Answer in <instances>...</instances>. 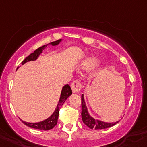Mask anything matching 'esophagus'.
<instances>
[{
  "mask_svg": "<svg viewBox=\"0 0 147 147\" xmlns=\"http://www.w3.org/2000/svg\"><path fill=\"white\" fill-rule=\"evenodd\" d=\"M71 88H72V90L73 91V93L76 94V93H78L80 91V90L82 88V85L80 83V82H79L78 80H75V81H74L72 83Z\"/></svg>",
  "mask_w": 147,
  "mask_h": 147,
  "instance_id": "esophagus-1",
  "label": "esophagus"
}]
</instances>
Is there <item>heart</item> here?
I'll use <instances>...</instances> for the list:
<instances>
[{
    "instance_id": "heart-1",
    "label": "heart",
    "mask_w": 147,
    "mask_h": 147,
    "mask_svg": "<svg viewBox=\"0 0 147 147\" xmlns=\"http://www.w3.org/2000/svg\"><path fill=\"white\" fill-rule=\"evenodd\" d=\"M101 59L98 57H91L86 60L84 63L85 69H91L98 67L101 64Z\"/></svg>"
}]
</instances>
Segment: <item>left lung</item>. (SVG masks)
Masks as SVG:
<instances>
[{"instance_id":"obj_1","label":"left lung","mask_w":147,"mask_h":147,"mask_svg":"<svg viewBox=\"0 0 147 147\" xmlns=\"http://www.w3.org/2000/svg\"><path fill=\"white\" fill-rule=\"evenodd\" d=\"M81 102H82V112L81 116L83 122L85 125L90 127V129H95V130H101L110 127L112 126L115 125L117 124L119 121L117 122H112V123H107V122L102 121V120H98V119L94 118L92 117L90 114L89 113L88 110V107L86 106V101H85L84 95L82 94L81 96Z\"/></svg>"}]
</instances>
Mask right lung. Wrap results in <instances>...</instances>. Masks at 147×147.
I'll return each mask as SVG.
<instances>
[{"label":"right lung","mask_w":147,"mask_h":147,"mask_svg":"<svg viewBox=\"0 0 147 147\" xmlns=\"http://www.w3.org/2000/svg\"><path fill=\"white\" fill-rule=\"evenodd\" d=\"M62 41V39L58 40L53 41V42H50L49 43V45L52 46H56L57 45H59L60 42ZM48 46V44L44 45V46H41V47L38 48V49L35 51L34 52H32L31 54H30L27 57H26L24 59V61L22 62V65H24V64H26L27 62L31 61H35V60L38 59L39 58L40 55L42 53L43 50L46 49V46ZM19 68V67H18ZM72 94V91L71 90V88L69 85H65L64 86H63L62 89H61V94H60V98L59 100V102L57 105V107L55 108V110L53 113L51 114L50 117H49L48 118H46V120H42V121L38 122V123H28V122H25L22 120L23 123L24 125H26L28 127H32V128H35V129H38V130H43V131H49V130L52 129L53 127H54V126L57 124V120H58L59 117V108L60 107L64 105V103L65 102L66 100L67 99V98L69 96H70Z\"/></svg>","instance_id":"add662e5"}]
</instances>
